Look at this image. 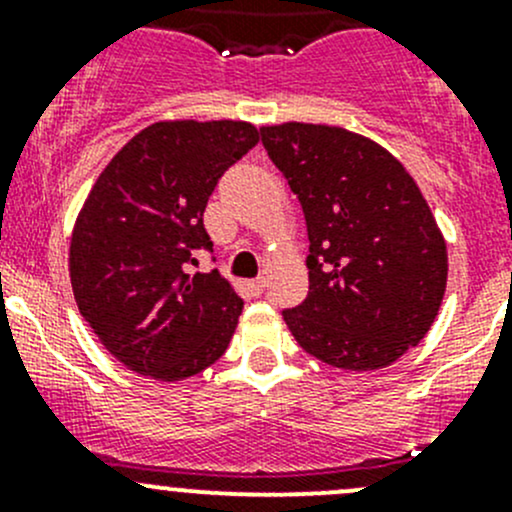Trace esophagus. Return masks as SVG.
<instances>
[{"instance_id":"obj_1","label":"esophagus","mask_w":512,"mask_h":512,"mask_svg":"<svg viewBox=\"0 0 512 512\" xmlns=\"http://www.w3.org/2000/svg\"><path fill=\"white\" fill-rule=\"evenodd\" d=\"M247 289H250L252 297H260V294L265 292V280H262V277H257V280H250V282H247Z\"/></svg>"}]
</instances>
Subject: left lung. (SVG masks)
Returning <instances> with one entry per match:
<instances>
[{
    "instance_id": "obj_1",
    "label": "left lung",
    "mask_w": 512,
    "mask_h": 512,
    "mask_svg": "<svg viewBox=\"0 0 512 512\" xmlns=\"http://www.w3.org/2000/svg\"><path fill=\"white\" fill-rule=\"evenodd\" d=\"M302 205L309 294L285 309L307 354L371 371L416 347L448 277L446 240L404 165L359 133L314 123L260 128Z\"/></svg>"
}]
</instances>
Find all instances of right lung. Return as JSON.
<instances>
[{"label": "right lung", "mask_w": 512, "mask_h": 512, "mask_svg": "<svg viewBox=\"0 0 512 512\" xmlns=\"http://www.w3.org/2000/svg\"><path fill=\"white\" fill-rule=\"evenodd\" d=\"M257 141L245 121H160L91 188L71 235V287L103 347L136 374L180 381L225 354L242 299L218 270L188 275V262L213 252L205 205Z\"/></svg>", "instance_id": "1"}]
</instances>
